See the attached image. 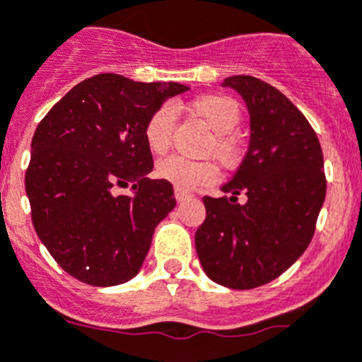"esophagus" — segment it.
Returning a JSON list of instances; mask_svg holds the SVG:
<instances>
[{"mask_svg":"<svg viewBox=\"0 0 362 362\" xmlns=\"http://www.w3.org/2000/svg\"><path fill=\"white\" fill-rule=\"evenodd\" d=\"M174 195H175V199H177V203H183V201H187V199H190V197H192L190 192L181 190V188H175V190H174Z\"/></svg>","mask_w":362,"mask_h":362,"instance_id":"obj_1","label":"esophagus"}]
</instances>
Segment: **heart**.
<instances>
[{"instance_id": "obj_1", "label": "heart", "mask_w": 362, "mask_h": 362, "mask_svg": "<svg viewBox=\"0 0 362 362\" xmlns=\"http://www.w3.org/2000/svg\"><path fill=\"white\" fill-rule=\"evenodd\" d=\"M194 115L203 118L208 127L215 132L214 140L208 145V151L214 152L222 163L231 167L240 158V140L235 129L240 124V107L237 100L228 95L210 93L197 97L188 104ZM175 125L174 107L168 104L159 105L145 124V144L154 154H163L170 147L172 132ZM158 177L165 179L181 190H192L199 185H208L217 181L218 167L214 161H192L183 156H170L161 159L156 167Z\"/></svg>"}]
</instances>
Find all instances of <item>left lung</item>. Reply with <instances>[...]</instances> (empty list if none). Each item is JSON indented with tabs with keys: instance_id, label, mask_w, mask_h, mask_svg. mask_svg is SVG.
Here are the masks:
<instances>
[{
	"instance_id": "left-lung-1",
	"label": "left lung",
	"mask_w": 362,
	"mask_h": 362,
	"mask_svg": "<svg viewBox=\"0 0 362 362\" xmlns=\"http://www.w3.org/2000/svg\"><path fill=\"white\" fill-rule=\"evenodd\" d=\"M244 98L250 147L222 197H204L195 231L204 273L230 289H255L280 276L313 240L327 181L316 132L300 109L267 82L235 75L222 82ZM247 195L244 204L236 197Z\"/></svg>"
}]
</instances>
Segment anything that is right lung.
Returning a JSON list of instances; mask_svg holds the SVG:
<instances>
[{
	"label": "right lung",
	"mask_w": 362,
	"mask_h": 362,
	"mask_svg": "<svg viewBox=\"0 0 362 362\" xmlns=\"http://www.w3.org/2000/svg\"><path fill=\"white\" fill-rule=\"evenodd\" d=\"M177 82H134L102 73L69 89L32 138L25 188L35 233L73 278L95 287L140 273L156 226L175 206L174 188L148 179L144 129ZM129 196H115L128 186Z\"/></svg>",
	"instance_id": "obj_1"
}]
</instances>
